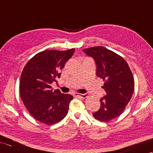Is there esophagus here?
Segmentation results:
<instances>
[{"mask_svg":"<svg viewBox=\"0 0 153 153\" xmlns=\"http://www.w3.org/2000/svg\"><path fill=\"white\" fill-rule=\"evenodd\" d=\"M74 96L75 97H81V98H86L88 95V94H78V93H75L74 94Z\"/></svg>","mask_w":153,"mask_h":153,"instance_id":"1","label":"esophagus"}]
</instances>
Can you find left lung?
Masks as SVG:
<instances>
[{
    "label": "left lung",
    "instance_id": "obj_1",
    "mask_svg": "<svg viewBox=\"0 0 153 153\" xmlns=\"http://www.w3.org/2000/svg\"><path fill=\"white\" fill-rule=\"evenodd\" d=\"M96 63V74L102 79L106 96L101 98V107L93 113L96 119L107 123L122 114L134 90L132 73L123 57L103 46L83 49Z\"/></svg>",
    "mask_w": 153,
    "mask_h": 153
}]
</instances>
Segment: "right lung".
I'll list each match as a JSON object with an SVG mask.
<instances>
[{"label": "right lung", "mask_w": 153, "mask_h": 153, "mask_svg": "<svg viewBox=\"0 0 153 153\" xmlns=\"http://www.w3.org/2000/svg\"><path fill=\"white\" fill-rule=\"evenodd\" d=\"M74 52L67 50H45L26 63L20 78L22 101L32 117L43 124L52 125L64 118L73 96L59 90L53 91L52 84L61 76V71Z\"/></svg>", "instance_id": "obj_1"}]
</instances>
